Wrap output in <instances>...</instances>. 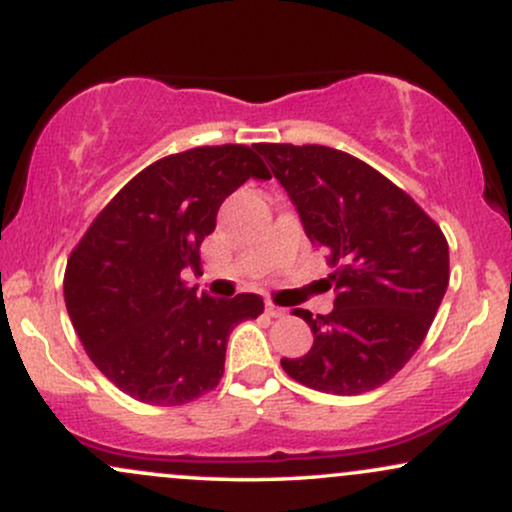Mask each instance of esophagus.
<instances>
[{
	"mask_svg": "<svg viewBox=\"0 0 512 512\" xmlns=\"http://www.w3.org/2000/svg\"><path fill=\"white\" fill-rule=\"evenodd\" d=\"M264 313H267L269 317H284L286 310L279 308V305H274V303H267L264 305Z\"/></svg>",
	"mask_w": 512,
	"mask_h": 512,
	"instance_id": "esophagus-1",
	"label": "esophagus"
}]
</instances>
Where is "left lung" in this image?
Masks as SVG:
<instances>
[{
    "label": "left lung",
    "instance_id": "1",
    "mask_svg": "<svg viewBox=\"0 0 512 512\" xmlns=\"http://www.w3.org/2000/svg\"><path fill=\"white\" fill-rule=\"evenodd\" d=\"M313 243L330 250L334 308L308 322L315 342L281 358L298 383L361 395L402 370L448 289V243L426 211L368 163L330 146L257 144Z\"/></svg>",
    "mask_w": 512,
    "mask_h": 512
}]
</instances>
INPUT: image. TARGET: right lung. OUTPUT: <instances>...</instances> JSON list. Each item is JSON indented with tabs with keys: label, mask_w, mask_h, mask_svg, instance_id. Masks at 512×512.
I'll return each mask as SVG.
<instances>
[{
	"label": "right lung",
	"mask_w": 512,
	"mask_h": 512,
	"mask_svg": "<svg viewBox=\"0 0 512 512\" xmlns=\"http://www.w3.org/2000/svg\"><path fill=\"white\" fill-rule=\"evenodd\" d=\"M269 180L243 144L199 146L151 163L110 199L64 272V303L86 354L129 397L175 407L214 390L238 322L257 317L255 293L197 296L182 269L216 228L223 199Z\"/></svg>",
	"instance_id": "add662e5"
}]
</instances>
